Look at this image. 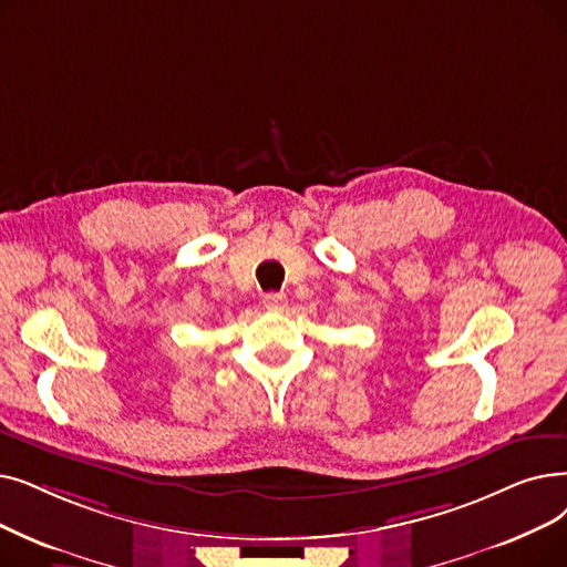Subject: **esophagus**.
Wrapping results in <instances>:
<instances>
[{
    "label": "esophagus",
    "instance_id": "obj_1",
    "mask_svg": "<svg viewBox=\"0 0 567 567\" xmlns=\"http://www.w3.org/2000/svg\"><path fill=\"white\" fill-rule=\"evenodd\" d=\"M264 308L270 312H282L287 308V297L278 291H270L264 297Z\"/></svg>",
    "mask_w": 567,
    "mask_h": 567
}]
</instances>
